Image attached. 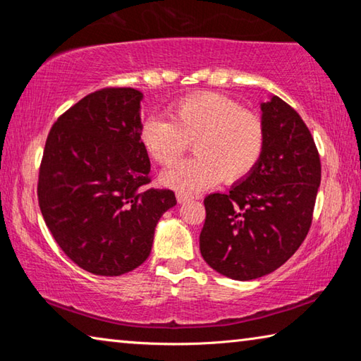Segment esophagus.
Segmentation results:
<instances>
[{"label": "esophagus", "mask_w": 361, "mask_h": 361, "mask_svg": "<svg viewBox=\"0 0 361 361\" xmlns=\"http://www.w3.org/2000/svg\"><path fill=\"white\" fill-rule=\"evenodd\" d=\"M194 197L192 195H188V194H183V192H178L176 194V200H178L180 204H185V202H191Z\"/></svg>", "instance_id": "34e87169"}]
</instances>
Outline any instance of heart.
<instances>
[{"mask_svg":"<svg viewBox=\"0 0 361 361\" xmlns=\"http://www.w3.org/2000/svg\"><path fill=\"white\" fill-rule=\"evenodd\" d=\"M264 140L258 114L213 92L185 97L170 106L169 121L151 116L140 129V143L161 166H172L194 142L195 159L161 176L164 185L188 195L218 185L223 176L228 183L245 178L259 161Z\"/></svg>","mask_w":361,"mask_h":361,"instance_id":"1","label":"heart"}]
</instances>
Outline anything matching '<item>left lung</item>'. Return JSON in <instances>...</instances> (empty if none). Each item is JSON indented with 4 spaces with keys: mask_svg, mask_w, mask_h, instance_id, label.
<instances>
[{
    "mask_svg": "<svg viewBox=\"0 0 361 361\" xmlns=\"http://www.w3.org/2000/svg\"><path fill=\"white\" fill-rule=\"evenodd\" d=\"M259 108L266 140L258 164L229 192L204 200L200 253L232 280L267 276L295 255L322 180L319 151L301 116L277 95Z\"/></svg>",
    "mask_w": 361,
    "mask_h": 361,
    "instance_id": "left-lung-1",
    "label": "left lung"
}]
</instances>
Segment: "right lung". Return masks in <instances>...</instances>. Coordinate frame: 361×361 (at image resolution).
Masks as SVG:
<instances>
[{"label":"right lung","mask_w":361,"mask_h":361,"mask_svg":"<svg viewBox=\"0 0 361 361\" xmlns=\"http://www.w3.org/2000/svg\"><path fill=\"white\" fill-rule=\"evenodd\" d=\"M143 94L102 89L63 113L49 132L39 169L42 218L63 253L95 276H122L148 259L159 219L176 205L148 189L140 143Z\"/></svg>","instance_id":"right-lung-1"}]
</instances>
